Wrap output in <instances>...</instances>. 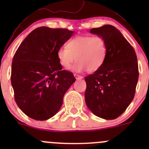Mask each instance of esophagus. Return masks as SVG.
I'll return each mask as SVG.
<instances>
[{"label":"esophagus","mask_w":149,"mask_h":149,"mask_svg":"<svg viewBox=\"0 0 149 149\" xmlns=\"http://www.w3.org/2000/svg\"><path fill=\"white\" fill-rule=\"evenodd\" d=\"M74 76L75 78H76L77 80H80V79H83V76H80V75H78V74H74Z\"/></svg>","instance_id":"34e87169"}]
</instances>
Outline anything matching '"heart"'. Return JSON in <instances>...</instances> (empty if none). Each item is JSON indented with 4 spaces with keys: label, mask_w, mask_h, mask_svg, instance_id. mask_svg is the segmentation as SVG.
I'll return each mask as SVG.
<instances>
[{
    "label": "heart",
    "mask_w": 149,
    "mask_h": 149,
    "mask_svg": "<svg viewBox=\"0 0 149 149\" xmlns=\"http://www.w3.org/2000/svg\"><path fill=\"white\" fill-rule=\"evenodd\" d=\"M105 40L100 36H77L68 42L67 47L58 49V61L65 69H69L72 64L78 61L73 66L76 72H82L87 69L92 73L102 66L107 55Z\"/></svg>",
    "instance_id": "obj_1"
}]
</instances>
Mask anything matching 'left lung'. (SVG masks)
I'll use <instances>...</instances> for the list:
<instances>
[{"instance_id":"obj_1","label":"left lung","mask_w":149,"mask_h":149,"mask_svg":"<svg viewBox=\"0 0 149 149\" xmlns=\"http://www.w3.org/2000/svg\"><path fill=\"white\" fill-rule=\"evenodd\" d=\"M90 32L104 38L107 50L102 66L85 77L86 104L96 116L116 119L134 98L139 75L137 56L115 26L107 24Z\"/></svg>"}]
</instances>
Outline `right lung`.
<instances>
[{
    "mask_svg": "<svg viewBox=\"0 0 149 149\" xmlns=\"http://www.w3.org/2000/svg\"><path fill=\"white\" fill-rule=\"evenodd\" d=\"M73 32L38 27L21 43L13 56L10 80L15 101L32 119L46 120L53 117L76 81L71 72L63 70L57 55Z\"/></svg>",
    "mask_w": 149,
    "mask_h": 149,
    "instance_id": "1",
    "label": "right lung"
}]
</instances>
